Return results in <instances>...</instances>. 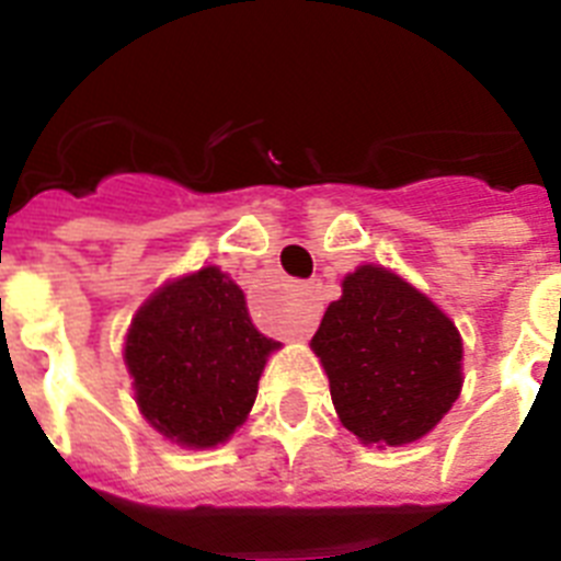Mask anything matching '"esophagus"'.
Here are the masks:
<instances>
[{
	"label": "esophagus",
	"instance_id": "esophagus-1",
	"mask_svg": "<svg viewBox=\"0 0 561 561\" xmlns=\"http://www.w3.org/2000/svg\"><path fill=\"white\" fill-rule=\"evenodd\" d=\"M317 317H320V297H317L314 284L300 286V309L295 314V336L297 340H306V336L314 331Z\"/></svg>",
	"mask_w": 561,
	"mask_h": 561
}]
</instances>
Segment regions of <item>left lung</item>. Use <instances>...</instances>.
<instances>
[{"label": "left lung", "instance_id": "1", "mask_svg": "<svg viewBox=\"0 0 561 561\" xmlns=\"http://www.w3.org/2000/svg\"><path fill=\"white\" fill-rule=\"evenodd\" d=\"M345 430L362 444L401 447L438 424L460 396L463 342L427 295L385 266L342 280L311 340Z\"/></svg>", "mask_w": 561, "mask_h": 561}]
</instances>
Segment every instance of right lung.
I'll return each instance as SVG.
<instances>
[{"mask_svg":"<svg viewBox=\"0 0 561 561\" xmlns=\"http://www.w3.org/2000/svg\"><path fill=\"white\" fill-rule=\"evenodd\" d=\"M280 348L252 325L244 291L205 266L153 291L134 314L126 368L137 408L180 447L225 444L255 404L266 356Z\"/></svg>","mask_w":561,"mask_h":561,"instance_id":"obj_1","label":"right lung"}]
</instances>
